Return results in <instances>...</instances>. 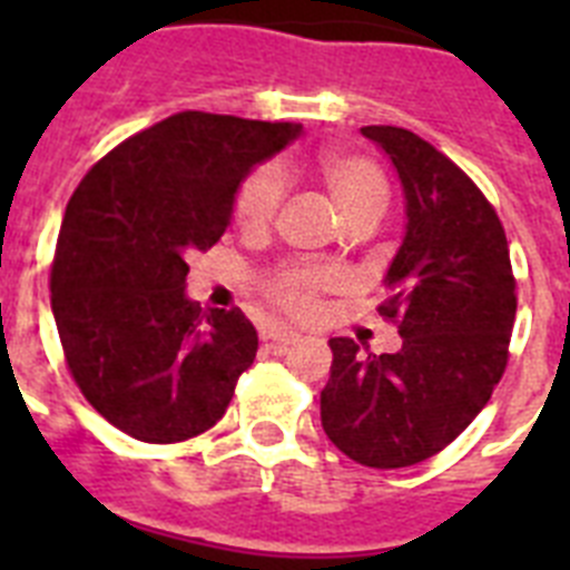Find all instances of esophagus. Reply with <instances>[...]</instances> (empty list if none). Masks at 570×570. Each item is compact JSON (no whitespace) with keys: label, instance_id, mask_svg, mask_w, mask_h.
Segmentation results:
<instances>
[{"label":"esophagus","instance_id":"34e87169","mask_svg":"<svg viewBox=\"0 0 570 570\" xmlns=\"http://www.w3.org/2000/svg\"><path fill=\"white\" fill-rule=\"evenodd\" d=\"M265 342H271L274 347H288L294 345L296 340H299V334H294V331H285V328H274V331H265V336H262Z\"/></svg>","mask_w":570,"mask_h":570}]
</instances>
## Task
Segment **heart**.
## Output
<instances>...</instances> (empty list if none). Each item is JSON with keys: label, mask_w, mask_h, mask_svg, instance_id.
Here are the masks:
<instances>
[{"label": "heart", "mask_w": 570, "mask_h": 570, "mask_svg": "<svg viewBox=\"0 0 570 570\" xmlns=\"http://www.w3.org/2000/svg\"><path fill=\"white\" fill-rule=\"evenodd\" d=\"M322 185L334 199L336 210L347 225H374L387 208L391 185L380 165L356 154H322L316 163ZM285 196L279 170L271 165L250 170L242 179L234 199V219L245 234H262L276 219ZM334 285V274L316 265H288L268 279V296L276 308L291 316H308L316 308V296Z\"/></svg>", "instance_id": "obj_1"}]
</instances>
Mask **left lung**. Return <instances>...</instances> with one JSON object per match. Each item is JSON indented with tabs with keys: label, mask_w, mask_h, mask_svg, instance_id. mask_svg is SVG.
I'll return each instance as SVG.
<instances>
[{
	"label": "left lung",
	"mask_w": 570,
	"mask_h": 570,
	"mask_svg": "<svg viewBox=\"0 0 570 570\" xmlns=\"http://www.w3.org/2000/svg\"><path fill=\"white\" fill-rule=\"evenodd\" d=\"M405 190V239L385 274L380 316L400 328L396 354L331 340L322 428L367 468H407L440 454L491 400L508 365L517 279L505 228L471 176L422 136L362 128Z\"/></svg>",
	"instance_id": "1"
}]
</instances>
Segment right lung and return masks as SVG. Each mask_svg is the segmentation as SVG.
<instances>
[{"instance_id": "1", "label": "right lung", "mask_w": 570, "mask_h": 570, "mask_svg": "<svg viewBox=\"0 0 570 570\" xmlns=\"http://www.w3.org/2000/svg\"><path fill=\"white\" fill-rule=\"evenodd\" d=\"M302 125L183 110L116 145L65 208L50 308L85 400L139 442H185L223 420L256 328L185 296L188 256L230 225L239 183Z\"/></svg>"}]
</instances>
